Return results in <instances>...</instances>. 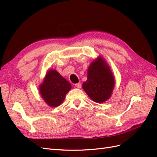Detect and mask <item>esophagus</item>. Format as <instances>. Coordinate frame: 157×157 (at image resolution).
I'll return each mask as SVG.
<instances>
[{
	"instance_id": "1",
	"label": "esophagus",
	"mask_w": 157,
	"mask_h": 157,
	"mask_svg": "<svg viewBox=\"0 0 157 157\" xmlns=\"http://www.w3.org/2000/svg\"><path fill=\"white\" fill-rule=\"evenodd\" d=\"M75 86L78 88H81V84H80V83H78V84H75Z\"/></svg>"
}]
</instances>
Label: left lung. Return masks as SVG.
I'll return each mask as SVG.
<instances>
[{"label":"left lung","instance_id":"8db88e82","mask_svg":"<svg viewBox=\"0 0 157 157\" xmlns=\"http://www.w3.org/2000/svg\"><path fill=\"white\" fill-rule=\"evenodd\" d=\"M114 86V77L102 58L92 63L88 70L87 80L82 84L90 98L98 103L105 102L111 96Z\"/></svg>","mask_w":157,"mask_h":157}]
</instances>
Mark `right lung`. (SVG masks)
Here are the masks:
<instances>
[{
	"instance_id": "right-lung-1",
	"label": "right lung",
	"mask_w": 157,
	"mask_h": 157,
	"mask_svg": "<svg viewBox=\"0 0 157 157\" xmlns=\"http://www.w3.org/2000/svg\"><path fill=\"white\" fill-rule=\"evenodd\" d=\"M71 88L70 83L57 71L50 70L40 86V92L46 104L52 107H56L63 102L65 95Z\"/></svg>"
}]
</instances>
